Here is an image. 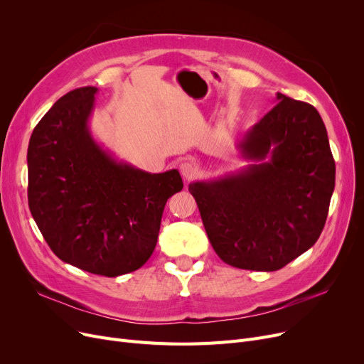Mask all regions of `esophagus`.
<instances>
[{
    "label": "esophagus",
    "instance_id": "obj_1",
    "mask_svg": "<svg viewBox=\"0 0 364 364\" xmlns=\"http://www.w3.org/2000/svg\"><path fill=\"white\" fill-rule=\"evenodd\" d=\"M180 172H181L183 178H184L186 181H188V180H192L193 177L198 176L199 168H198V165H196L195 162H192V161H184V162L180 164Z\"/></svg>",
    "mask_w": 364,
    "mask_h": 364
}]
</instances>
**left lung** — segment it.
<instances>
[{
    "label": "left lung",
    "instance_id": "obj_1",
    "mask_svg": "<svg viewBox=\"0 0 364 364\" xmlns=\"http://www.w3.org/2000/svg\"><path fill=\"white\" fill-rule=\"evenodd\" d=\"M279 102L237 149L236 174L188 184L209 242L228 265L276 272L317 242L335 188L326 127L309 103Z\"/></svg>",
    "mask_w": 364,
    "mask_h": 364
}]
</instances>
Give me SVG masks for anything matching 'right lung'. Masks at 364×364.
Returning <instances> with one entry per match:
<instances>
[{"label":"right lung","instance_id":"obj_1","mask_svg":"<svg viewBox=\"0 0 364 364\" xmlns=\"http://www.w3.org/2000/svg\"><path fill=\"white\" fill-rule=\"evenodd\" d=\"M95 87L76 88L44 114L28 147L31 214L62 261L106 277L136 272L155 251L177 169L150 174L119 162L91 136Z\"/></svg>","mask_w":364,"mask_h":364}]
</instances>
